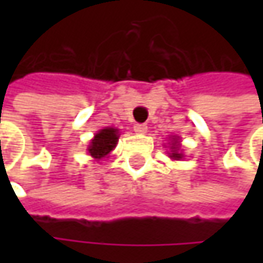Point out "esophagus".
<instances>
[{"label": "esophagus", "mask_w": 263, "mask_h": 263, "mask_svg": "<svg viewBox=\"0 0 263 263\" xmlns=\"http://www.w3.org/2000/svg\"><path fill=\"white\" fill-rule=\"evenodd\" d=\"M133 128H135V132H136V133H139V135H145V133L147 132L146 124H135V127H133Z\"/></svg>", "instance_id": "34e87169"}]
</instances>
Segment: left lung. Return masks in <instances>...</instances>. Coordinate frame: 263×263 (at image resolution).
Masks as SVG:
<instances>
[{
  "mask_svg": "<svg viewBox=\"0 0 263 263\" xmlns=\"http://www.w3.org/2000/svg\"><path fill=\"white\" fill-rule=\"evenodd\" d=\"M171 154H170V157L173 158V159H181V158L184 157L181 152H180V140H178V137L176 136H171Z\"/></svg>",
  "mask_w": 263,
  "mask_h": 263,
  "instance_id": "left-lung-1",
  "label": "left lung"
}]
</instances>
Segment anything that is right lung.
I'll use <instances>...</instances> for the list:
<instances>
[{
    "instance_id": "add662e5",
    "label": "right lung",
    "mask_w": 263,
    "mask_h": 263,
    "mask_svg": "<svg viewBox=\"0 0 263 263\" xmlns=\"http://www.w3.org/2000/svg\"><path fill=\"white\" fill-rule=\"evenodd\" d=\"M118 137H120L118 128L105 127V128L99 130L93 136V139L90 140V145L87 147L89 155L92 158H95L96 161L105 158L116 147Z\"/></svg>"
}]
</instances>
